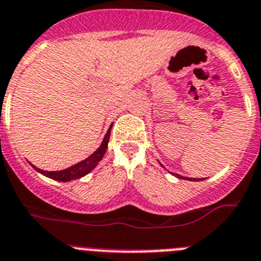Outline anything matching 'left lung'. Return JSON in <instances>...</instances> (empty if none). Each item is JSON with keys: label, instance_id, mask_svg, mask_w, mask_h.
<instances>
[{"label": "left lung", "instance_id": "1", "mask_svg": "<svg viewBox=\"0 0 261 261\" xmlns=\"http://www.w3.org/2000/svg\"><path fill=\"white\" fill-rule=\"evenodd\" d=\"M176 176H178L179 179H185V180H191V181H199V180H203V178L201 179H196V178H185V176H181V175H178L176 174Z\"/></svg>", "mask_w": 261, "mask_h": 261}]
</instances>
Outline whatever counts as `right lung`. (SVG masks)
<instances>
[{
    "label": "right lung",
    "mask_w": 261,
    "mask_h": 261,
    "mask_svg": "<svg viewBox=\"0 0 261 261\" xmlns=\"http://www.w3.org/2000/svg\"><path fill=\"white\" fill-rule=\"evenodd\" d=\"M111 127L113 124L110 126V128L107 130L106 135H105L103 141L100 143L99 147L97 148V151H94L93 154L90 155L89 158H86L85 161L80 162V163L74 164L71 167L69 168H65V170H61V171H45V170H41V168H37L34 164L30 163L36 171H38L39 174L45 175L47 178L53 179V180H58V181H70V180H75V179H80L85 175L89 174L90 171H93L94 168L97 167L98 163L102 161V158H103L105 152L107 150V144H109V139H110V131H111Z\"/></svg>",
    "instance_id": "obj_1"
}]
</instances>
